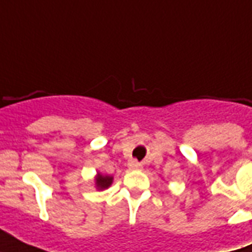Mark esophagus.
Listing matches in <instances>:
<instances>
[{"mask_svg": "<svg viewBox=\"0 0 252 252\" xmlns=\"http://www.w3.org/2000/svg\"><path fill=\"white\" fill-rule=\"evenodd\" d=\"M128 166H129V168H132V170H140V168H142L141 163H138L136 159H130V161L128 162Z\"/></svg>", "mask_w": 252, "mask_h": 252, "instance_id": "esophagus-1", "label": "esophagus"}]
</instances>
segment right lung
Listing matches in <instances>:
<instances>
[{
  "mask_svg": "<svg viewBox=\"0 0 252 252\" xmlns=\"http://www.w3.org/2000/svg\"><path fill=\"white\" fill-rule=\"evenodd\" d=\"M95 182H96V187H98L99 189H104V188L110 187L111 183H112V178L108 175H102V174H98V176H96Z\"/></svg>",
  "mask_w": 252,
  "mask_h": 252,
  "instance_id": "add662e5",
  "label": "right lung"
}]
</instances>
